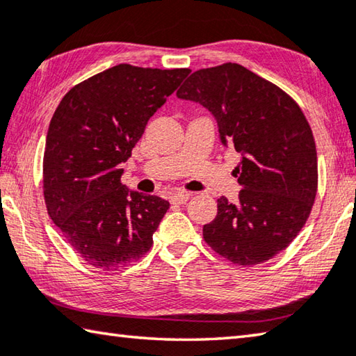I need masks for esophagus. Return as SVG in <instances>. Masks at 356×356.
Here are the masks:
<instances>
[{"label":"esophagus","instance_id":"esophagus-1","mask_svg":"<svg viewBox=\"0 0 356 356\" xmlns=\"http://www.w3.org/2000/svg\"><path fill=\"white\" fill-rule=\"evenodd\" d=\"M191 197L190 193H174L171 196V204H176V205H182L185 204L186 200Z\"/></svg>","mask_w":356,"mask_h":356}]
</instances>
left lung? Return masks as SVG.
Returning <instances> with one entry per match:
<instances>
[{
    "instance_id": "obj_1",
    "label": "left lung",
    "mask_w": 356,
    "mask_h": 356,
    "mask_svg": "<svg viewBox=\"0 0 356 356\" xmlns=\"http://www.w3.org/2000/svg\"><path fill=\"white\" fill-rule=\"evenodd\" d=\"M177 98L216 120L219 140L240 154L238 202L218 199L204 240L229 261L252 266L285 250L305 225L318 191L312 127L296 101L238 63L195 71Z\"/></svg>"
}]
</instances>
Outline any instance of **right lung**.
<instances>
[{"label": "right lung", "mask_w": 356, "mask_h": 356, "mask_svg": "<svg viewBox=\"0 0 356 356\" xmlns=\"http://www.w3.org/2000/svg\"><path fill=\"white\" fill-rule=\"evenodd\" d=\"M188 73L120 63L71 88L51 118L43 157L48 215L95 268L127 266L151 249L170 202L122 185L121 163Z\"/></svg>", "instance_id": "obj_1"}]
</instances>
